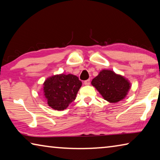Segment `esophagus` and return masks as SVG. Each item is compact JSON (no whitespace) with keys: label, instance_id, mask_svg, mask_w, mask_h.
<instances>
[{"label":"esophagus","instance_id":"obj_1","mask_svg":"<svg viewBox=\"0 0 160 160\" xmlns=\"http://www.w3.org/2000/svg\"><path fill=\"white\" fill-rule=\"evenodd\" d=\"M90 84V79L87 80L85 81V82H84V85H89Z\"/></svg>","mask_w":160,"mask_h":160}]
</instances>
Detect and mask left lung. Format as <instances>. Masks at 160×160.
Returning <instances> with one entry per match:
<instances>
[{
	"instance_id": "obj_1",
	"label": "left lung",
	"mask_w": 160,
	"mask_h": 160,
	"mask_svg": "<svg viewBox=\"0 0 160 160\" xmlns=\"http://www.w3.org/2000/svg\"><path fill=\"white\" fill-rule=\"evenodd\" d=\"M91 83L103 98L110 103H116L123 99L131 88L128 80L110 70H102Z\"/></svg>"
}]
</instances>
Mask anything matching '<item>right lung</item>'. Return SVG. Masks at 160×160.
I'll return each mask as SVG.
<instances>
[{"label":"right lung","mask_w":160,"mask_h":160,"mask_svg":"<svg viewBox=\"0 0 160 160\" xmlns=\"http://www.w3.org/2000/svg\"><path fill=\"white\" fill-rule=\"evenodd\" d=\"M82 82L72 74H60L48 78L44 82L43 94L48 106L58 111L66 109L75 99Z\"/></svg>","instance_id":"add662e5"}]
</instances>
